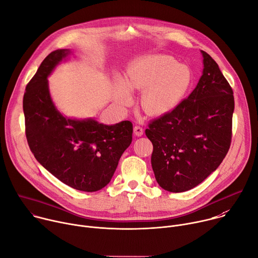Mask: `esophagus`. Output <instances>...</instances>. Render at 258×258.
I'll list each match as a JSON object with an SVG mask.
<instances>
[{
	"mask_svg": "<svg viewBox=\"0 0 258 258\" xmlns=\"http://www.w3.org/2000/svg\"><path fill=\"white\" fill-rule=\"evenodd\" d=\"M134 134H135L137 137H142L143 134H144V130H143L141 126L136 125V126L134 127Z\"/></svg>",
	"mask_w": 258,
	"mask_h": 258,
	"instance_id": "esophagus-1",
	"label": "esophagus"
}]
</instances>
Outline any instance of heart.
Listing matches in <instances>:
<instances>
[{
	"label": "heart",
	"instance_id": "heart-1",
	"mask_svg": "<svg viewBox=\"0 0 258 258\" xmlns=\"http://www.w3.org/2000/svg\"><path fill=\"white\" fill-rule=\"evenodd\" d=\"M187 65L177 64L168 55L154 54L137 58L126 69L122 81H116L119 103L132 102L130 93L142 91L141 107L152 116L170 113L185 98L192 84Z\"/></svg>",
	"mask_w": 258,
	"mask_h": 258
}]
</instances>
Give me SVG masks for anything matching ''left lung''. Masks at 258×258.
Masks as SVG:
<instances>
[{
    "label": "left lung",
    "mask_w": 258,
    "mask_h": 258,
    "mask_svg": "<svg viewBox=\"0 0 258 258\" xmlns=\"http://www.w3.org/2000/svg\"><path fill=\"white\" fill-rule=\"evenodd\" d=\"M201 53L203 71L194 91L145 132L153 144L155 178L172 193L198 186L216 170L231 146L233 90L217 63Z\"/></svg>",
    "instance_id": "left-lung-1"
}]
</instances>
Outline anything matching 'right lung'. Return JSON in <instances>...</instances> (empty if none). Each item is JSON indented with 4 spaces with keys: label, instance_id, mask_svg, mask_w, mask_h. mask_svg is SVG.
<instances>
[{
    "label": "right lung",
    "instance_id": "obj_1",
    "mask_svg": "<svg viewBox=\"0 0 258 258\" xmlns=\"http://www.w3.org/2000/svg\"><path fill=\"white\" fill-rule=\"evenodd\" d=\"M70 54L69 49L50 53L27 84L23 96L25 134L35 159L55 177L76 190L96 192L111 180L132 143L133 123L124 120L106 125L94 118H69L59 112L48 78Z\"/></svg>",
    "mask_w": 258,
    "mask_h": 258
}]
</instances>
